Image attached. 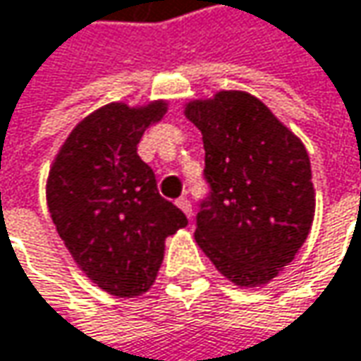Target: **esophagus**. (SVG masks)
<instances>
[{"mask_svg": "<svg viewBox=\"0 0 361 361\" xmlns=\"http://www.w3.org/2000/svg\"><path fill=\"white\" fill-rule=\"evenodd\" d=\"M176 205H178V207H180L185 214H187V218L191 219V216H193V209H191V201H189L187 197H180V199L176 201Z\"/></svg>", "mask_w": 361, "mask_h": 361, "instance_id": "34e87169", "label": "esophagus"}]
</instances>
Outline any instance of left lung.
<instances>
[{"instance_id":"left-lung-1","label":"left lung","mask_w":361,"mask_h":361,"mask_svg":"<svg viewBox=\"0 0 361 361\" xmlns=\"http://www.w3.org/2000/svg\"><path fill=\"white\" fill-rule=\"evenodd\" d=\"M203 135L207 193L195 240L236 286L271 281L296 257L314 218L310 158L296 135L246 92L187 104Z\"/></svg>"}]
</instances>
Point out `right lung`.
<instances>
[{
	"mask_svg": "<svg viewBox=\"0 0 361 361\" xmlns=\"http://www.w3.org/2000/svg\"><path fill=\"white\" fill-rule=\"evenodd\" d=\"M166 104H109L86 116L57 154L47 185L53 224L75 263L118 298L149 290L164 240L189 224L158 193L154 170L137 156L143 131Z\"/></svg>",
	"mask_w": 361,
	"mask_h": 361,
	"instance_id": "obj_1",
	"label": "right lung"
}]
</instances>
